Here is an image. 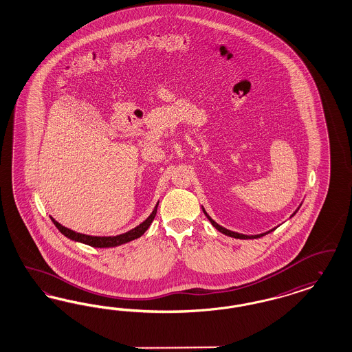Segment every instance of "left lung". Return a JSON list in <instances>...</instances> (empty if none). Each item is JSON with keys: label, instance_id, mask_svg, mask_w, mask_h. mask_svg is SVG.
Wrapping results in <instances>:
<instances>
[{"label": "left lung", "instance_id": "left-lung-1", "mask_svg": "<svg viewBox=\"0 0 352 352\" xmlns=\"http://www.w3.org/2000/svg\"><path fill=\"white\" fill-rule=\"evenodd\" d=\"M298 209H299V208H298ZM298 209L295 210V213L298 212ZM203 212H204V214H206V219L210 221V223H212V225H213V226H214V228H216V229H217V230H219V232H222V234H225V235H228V236H232V238H236V239H256V238H261V236H264V235H267V234H269L270 231L274 230V229H273V230H269L267 231V232L258 234V235H244V234H239V232H235V231L228 230V229L222 228V226H221V225H219V223H217L216 221H213V219L209 217V214L206 213V209H204V208H203ZM295 213H294V214H295ZM294 214H292V216H294Z\"/></svg>", "mask_w": 352, "mask_h": 352}]
</instances>
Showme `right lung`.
Instances as JSON below:
<instances>
[{"label": "right lung", "mask_w": 352, "mask_h": 352, "mask_svg": "<svg viewBox=\"0 0 352 352\" xmlns=\"http://www.w3.org/2000/svg\"><path fill=\"white\" fill-rule=\"evenodd\" d=\"M157 206L158 204H156L153 212L149 214V217L146 221H143L139 226H136L133 230L127 231V232L121 234V235H116V236H92V235H85V234H80V232H76V231L70 230V229L62 226L61 223L57 222L53 217H50V219L53 221V223L56 225V228L61 231L66 238L75 241V242L85 243L87 245L96 247V248H109V247H117V245H121V244H124V243L131 242L133 239L140 238L148 230V228L151 226L152 221L155 219V216L157 213Z\"/></svg>", "instance_id": "1"}]
</instances>
